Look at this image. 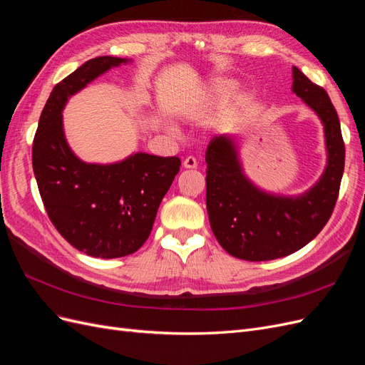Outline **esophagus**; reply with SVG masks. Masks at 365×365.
<instances>
[{"label": "esophagus", "mask_w": 365, "mask_h": 365, "mask_svg": "<svg viewBox=\"0 0 365 365\" xmlns=\"http://www.w3.org/2000/svg\"><path fill=\"white\" fill-rule=\"evenodd\" d=\"M182 165L185 169H196L197 168V161L195 157H187L182 163Z\"/></svg>", "instance_id": "obj_1"}]
</instances>
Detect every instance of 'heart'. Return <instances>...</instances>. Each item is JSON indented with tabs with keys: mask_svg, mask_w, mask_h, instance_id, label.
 <instances>
[{
	"mask_svg": "<svg viewBox=\"0 0 365 365\" xmlns=\"http://www.w3.org/2000/svg\"><path fill=\"white\" fill-rule=\"evenodd\" d=\"M217 91H219L220 94H224V93L227 91V86H225L224 83H220V85H217Z\"/></svg>",
	"mask_w": 365,
	"mask_h": 365,
	"instance_id": "heart-1",
	"label": "heart"
}]
</instances>
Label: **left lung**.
<instances>
[{"mask_svg":"<svg viewBox=\"0 0 365 365\" xmlns=\"http://www.w3.org/2000/svg\"><path fill=\"white\" fill-rule=\"evenodd\" d=\"M292 79V91L324 126L327 165L311 189L298 196L263 192L245 176L230 135H216L205 152L210 225L220 247L242 260H272L303 248L327 224L338 200L346 148L336 109L323 88L297 67Z\"/></svg>","mask_w":365,"mask_h":365,"instance_id":"8db88e82","label":"left lung"}]
</instances>
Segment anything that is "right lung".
Wrapping results in <instances>:
<instances>
[{
	"instance_id": "1",
	"label": "right lung",
	"mask_w": 365,
	"mask_h": 365,
	"mask_svg": "<svg viewBox=\"0 0 365 365\" xmlns=\"http://www.w3.org/2000/svg\"><path fill=\"white\" fill-rule=\"evenodd\" d=\"M128 62L96 58L54 86L31 149L33 172L53 225L74 248L101 259L123 257L141 248L181 165L178 157L145 152L113 164H91L70 149L62 125L65 103L96 77Z\"/></svg>"
}]
</instances>
